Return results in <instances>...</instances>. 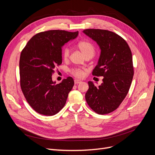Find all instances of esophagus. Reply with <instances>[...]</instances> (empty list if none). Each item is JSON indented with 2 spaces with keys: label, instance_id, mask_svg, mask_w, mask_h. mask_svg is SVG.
<instances>
[{
  "label": "esophagus",
  "instance_id": "esophagus-1",
  "mask_svg": "<svg viewBox=\"0 0 155 155\" xmlns=\"http://www.w3.org/2000/svg\"><path fill=\"white\" fill-rule=\"evenodd\" d=\"M81 81L80 80H78V79H75L74 80V83L76 84V85H78L79 83H81Z\"/></svg>",
  "mask_w": 155,
  "mask_h": 155
}]
</instances>
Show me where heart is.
Listing matches in <instances>:
<instances>
[{
    "instance_id": "1",
    "label": "heart",
    "mask_w": 155,
    "mask_h": 155,
    "mask_svg": "<svg viewBox=\"0 0 155 155\" xmlns=\"http://www.w3.org/2000/svg\"><path fill=\"white\" fill-rule=\"evenodd\" d=\"M77 48L84 57H92L94 54V48L92 45L88 41H81L77 44ZM70 57V50L67 48L63 51V58L64 61H67ZM71 73L76 78H81L85 75V71L80 68H74L71 70Z\"/></svg>"
}]
</instances>
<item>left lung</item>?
I'll return each instance as SVG.
<instances>
[{
    "instance_id": "8db88e82",
    "label": "left lung",
    "mask_w": 155,
    "mask_h": 155,
    "mask_svg": "<svg viewBox=\"0 0 155 155\" xmlns=\"http://www.w3.org/2000/svg\"><path fill=\"white\" fill-rule=\"evenodd\" d=\"M83 33L96 41L101 50L92 75L104 77L98 87L88 82L85 99L96 113L109 114L120 106L129 91L134 75L132 53L127 42L114 32L87 29Z\"/></svg>"
}]
</instances>
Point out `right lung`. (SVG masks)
<instances>
[{
	"mask_svg": "<svg viewBox=\"0 0 155 155\" xmlns=\"http://www.w3.org/2000/svg\"><path fill=\"white\" fill-rule=\"evenodd\" d=\"M78 31L48 30L32 37L21 51V88L26 101L39 114L53 116L61 110L74 85L68 77L59 84L52 81L56 67L62 63V46L76 38Z\"/></svg>",
	"mask_w": 155,
	"mask_h": 155,
	"instance_id": "add662e5",
	"label": "right lung"
}]
</instances>
